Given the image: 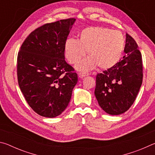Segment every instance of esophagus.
Wrapping results in <instances>:
<instances>
[{
    "label": "esophagus",
    "instance_id": "esophagus-1",
    "mask_svg": "<svg viewBox=\"0 0 155 155\" xmlns=\"http://www.w3.org/2000/svg\"><path fill=\"white\" fill-rule=\"evenodd\" d=\"M89 74H90L89 73L84 72H81L80 73H78V75H79L80 77H86V76H88Z\"/></svg>",
    "mask_w": 155,
    "mask_h": 155
}]
</instances>
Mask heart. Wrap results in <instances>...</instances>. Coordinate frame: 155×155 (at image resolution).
<instances>
[{"label": "heart", "mask_w": 155, "mask_h": 155, "mask_svg": "<svg viewBox=\"0 0 155 155\" xmlns=\"http://www.w3.org/2000/svg\"><path fill=\"white\" fill-rule=\"evenodd\" d=\"M125 46L122 34L108 28L91 27L79 33L78 40L68 39L65 43V57L70 64H77L85 56L89 58L77 65L78 70H89L96 65L103 70L109 69L121 58Z\"/></svg>", "instance_id": "b5f03b06"}]
</instances>
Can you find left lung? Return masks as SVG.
Masks as SVG:
<instances>
[{"instance_id":"obj_1","label":"left lung","mask_w":155,"mask_h":155,"mask_svg":"<svg viewBox=\"0 0 155 155\" xmlns=\"http://www.w3.org/2000/svg\"><path fill=\"white\" fill-rule=\"evenodd\" d=\"M124 52L121 61L96 76L94 94L100 107L109 115L127 111L142 84L141 54L134 39L127 33Z\"/></svg>"}]
</instances>
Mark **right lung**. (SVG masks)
<instances>
[{
	"mask_svg": "<svg viewBox=\"0 0 155 155\" xmlns=\"http://www.w3.org/2000/svg\"><path fill=\"white\" fill-rule=\"evenodd\" d=\"M75 21L61 20L36 28L18 52V85L28 105L43 117L61 114L77 83V74L64 55L65 43Z\"/></svg>",
	"mask_w": 155,
	"mask_h": 155,
	"instance_id": "add662e5",
	"label": "right lung"
}]
</instances>
